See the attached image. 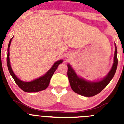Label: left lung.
Here are the masks:
<instances>
[{"label":"left lung","mask_w":124,"mask_h":124,"mask_svg":"<svg viewBox=\"0 0 124 124\" xmlns=\"http://www.w3.org/2000/svg\"><path fill=\"white\" fill-rule=\"evenodd\" d=\"M68 79L71 88L75 93L85 97H92L100 93L112 80L116 73L118 65L117 49L115 44L114 63L111 69L106 77L98 82H90L85 80L76 75L75 70L69 64H68Z\"/></svg>","instance_id":"obj_1"}]
</instances>
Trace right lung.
<instances>
[{"label":"right lung","mask_w":124,"mask_h":124,"mask_svg":"<svg viewBox=\"0 0 124 124\" xmlns=\"http://www.w3.org/2000/svg\"><path fill=\"white\" fill-rule=\"evenodd\" d=\"M13 37L11 38L10 40L8 43V55H7V65H8V68L10 74L12 78H13L14 80L18 86L21 90L25 92H37L39 91L43 90L46 89L49 86V82L52 78V75L55 72V70L57 69L58 65L59 64L63 62V60H59L55 62V63L52 65L51 68L48 71L47 73H45V75H43L42 76L39 77L38 79H35V80L31 81V82H24V81L21 80L19 79L16 75L13 72L12 69V67L10 65V58H9V49H10V45L11 42H12V39Z\"/></svg>","instance_id":"obj_1"}]
</instances>
